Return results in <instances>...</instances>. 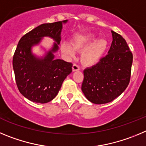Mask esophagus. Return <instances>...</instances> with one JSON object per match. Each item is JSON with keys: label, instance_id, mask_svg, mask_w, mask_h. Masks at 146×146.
Masks as SVG:
<instances>
[{"label": "esophagus", "instance_id": "1", "mask_svg": "<svg viewBox=\"0 0 146 146\" xmlns=\"http://www.w3.org/2000/svg\"><path fill=\"white\" fill-rule=\"evenodd\" d=\"M80 70V66L78 64H73V71H77V70Z\"/></svg>", "mask_w": 146, "mask_h": 146}]
</instances>
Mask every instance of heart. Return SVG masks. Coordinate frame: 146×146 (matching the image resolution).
<instances>
[{"mask_svg":"<svg viewBox=\"0 0 146 146\" xmlns=\"http://www.w3.org/2000/svg\"><path fill=\"white\" fill-rule=\"evenodd\" d=\"M95 39L96 36L94 35H88L76 39L73 42V46L76 50H83L88 47L81 57L82 62L86 65H92L98 63L107 48L108 43L105 39H98L92 43ZM74 49L66 43L61 44L62 52L68 57H74Z\"/></svg>","mask_w":146,"mask_h":146,"instance_id":"heart-1","label":"heart"}]
</instances>
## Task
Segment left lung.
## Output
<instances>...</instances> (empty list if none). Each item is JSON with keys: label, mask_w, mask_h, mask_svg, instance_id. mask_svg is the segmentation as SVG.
Instances as JSON below:
<instances>
[{"label": "left lung", "mask_w": 146, "mask_h": 146, "mask_svg": "<svg viewBox=\"0 0 146 146\" xmlns=\"http://www.w3.org/2000/svg\"><path fill=\"white\" fill-rule=\"evenodd\" d=\"M111 33L113 41L108 54L84 70L81 89L88 100L94 104L113 101L127 89L130 81L132 53L121 35Z\"/></svg>", "instance_id": "left-lung-1"}]
</instances>
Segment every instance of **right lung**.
Instances as JSON below:
<instances>
[{
    "instance_id": "1",
    "label": "right lung",
    "mask_w": 146,
    "mask_h": 146,
    "mask_svg": "<svg viewBox=\"0 0 146 146\" xmlns=\"http://www.w3.org/2000/svg\"><path fill=\"white\" fill-rule=\"evenodd\" d=\"M67 21L40 25L23 35L18 43L13 57L16 84L21 94L32 102L46 103L52 100L72 72L71 62L55 60L54 55L61 40L62 23ZM44 36L52 37L56 43L44 58H36L31 53V47Z\"/></svg>"
}]
</instances>
